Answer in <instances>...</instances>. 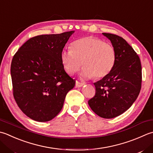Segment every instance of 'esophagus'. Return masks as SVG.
Returning <instances> with one entry per match:
<instances>
[{"mask_svg":"<svg viewBox=\"0 0 153 153\" xmlns=\"http://www.w3.org/2000/svg\"><path fill=\"white\" fill-rule=\"evenodd\" d=\"M83 85H84V83L79 82L78 81H76V88H81V87H82Z\"/></svg>","mask_w":153,"mask_h":153,"instance_id":"obj_1","label":"esophagus"}]
</instances>
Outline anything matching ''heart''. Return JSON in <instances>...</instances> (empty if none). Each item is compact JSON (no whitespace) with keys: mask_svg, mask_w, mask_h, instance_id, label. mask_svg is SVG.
Listing matches in <instances>:
<instances>
[{"mask_svg":"<svg viewBox=\"0 0 153 153\" xmlns=\"http://www.w3.org/2000/svg\"><path fill=\"white\" fill-rule=\"evenodd\" d=\"M61 61L68 74L76 73L82 64L83 77L89 79L94 77L99 79L112 71L116 61V52L111 44L90 36L74 41L71 49L62 50Z\"/></svg>","mask_w":153,"mask_h":153,"instance_id":"obj_1","label":"heart"}]
</instances>
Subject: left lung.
I'll return each instance as SVG.
<instances>
[{
	"label": "left lung",
	"mask_w": 153,
	"mask_h": 153,
	"mask_svg": "<svg viewBox=\"0 0 153 153\" xmlns=\"http://www.w3.org/2000/svg\"><path fill=\"white\" fill-rule=\"evenodd\" d=\"M116 52V61L107 76L94 83L95 96L88 101L93 111L101 117L112 119L132 105L140 93L142 69L140 58L126 40L117 35L103 33Z\"/></svg>",
	"instance_id": "8db88e82"
}]
</instances>
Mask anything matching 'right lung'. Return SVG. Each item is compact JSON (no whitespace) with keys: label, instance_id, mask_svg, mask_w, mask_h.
<instances>
[{"label":"right lung","instance_id":"obj_1","mask_svg":"<svg viewBox=\"0 0 153 153\" xmlns=\"http://www.w3.org/2000/svg\"><path fill=\"white\" fill-rule=\"evenodd\" d=\"M74 32L31 38L13 56L10 74L14 98L33 120L46 122L54 118L76 84L61 61V53Z\"/></svg>","mask_w":153,"mask_h":153}]
</instances>
